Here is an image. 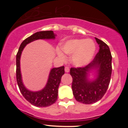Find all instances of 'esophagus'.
Masks as SVG:
<instances>
[{
  "instance_id": "esophagus-1",
  "label": "esophagus",
  "mask_w": 128,
  "mask_h": 128,
  "mask_svg": "<svg viewBox=\"0 0 128 128\" xmlns=\"http://www.w3.org/2000/svg\"><path fill=\"white\" fill-rule=\"evenodd\" d=\"M65 72H66V73L69 72V71H70L69 68L68 67V66H65Z\"/></svg>"
}]
</instances>
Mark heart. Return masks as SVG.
Segmentation results:
<instances>
[{
  "mask_svg": "<svg viewBox=\"0 0 128 128\" xmlns=\"http://www.w3.org/2000/svg\"><path fill=\"white\" fill-rule=\"evenodd\" d=\"M63 52L71 56V62L77 67H82L88 65L94 57L96 51V46L90 40L74 39L66 41L62 44ZM58 56L64 60L65 56L60 51L58 52Z\"/></svg>",
  "mask_w": 128,
  "mask_h": 128,
  "instance_id": "heart-1",
  "label": "heart"
}]
</instances>
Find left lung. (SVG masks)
Returning <instances> with one entry per match:
<instances>
[{
    "label": "left lung",
    "mask_w": 128,
    "mask_h": 128,
    "mask_svg": "<svg viewBox=\"0 0 128 128\" xmlns=\"http://www.w3.org/2000/svg\"><path fill=\"white\" fill-rule=\"evenodd\" d=\"M99 50L93 61L83 67L71 68L70 74L72 77V89L76 100L83 104L98 102L106 92L112 75V56L107 44L96 38ZM96 70V78L88 79L89 73Z\"/></svg>",
    "instance_id": "obj_1"
}]
</instances>
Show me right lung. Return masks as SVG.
<instances>
[{
    "label": "right lung",
    "mask_w": 128,
    "mask_h": 128,
    "mask_svg": "<svg viewBox=\"0 0 128 128\" xmlns=\"http://www.w3.org/2000/svg\"><path fill=\"white\" fill-rule=\"evenodd\" d=\"M56 34L52 30L39 31L33 34L24 40L19 47L16 57V81L18 86L23 96L31 104L37 107H47L55 103L58 99V88L61 82V78L65 74L64 66L58 68H53L50 70L48 81L46 86L42 90L37 92L30 91L26 88L22 82L20 72V56L22 52L27 44L39 39H54Z\"/></svg>",
    "instance_id": "obj_1"
}]
</instances>
